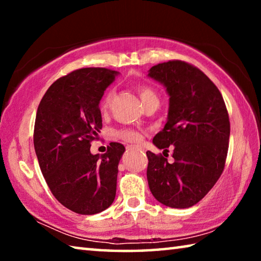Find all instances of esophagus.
<instances>
[{
	"label": "esophagus",
	"mask_w": 261,
	"mask_h": 261,
	"mask_svg": "<svg viewBox=\"0 0 261 261\" xmlns=\"http://www.w3.org/2000/svg\"><path fill=\"white\" fill-rule=\"evenodd\" d=\"M132 149H138V151H141V149H143V147H140V146H136V145H135V146H130Z\"/></svg>",
	"instance_id": "34e87169"
}]
</instances>
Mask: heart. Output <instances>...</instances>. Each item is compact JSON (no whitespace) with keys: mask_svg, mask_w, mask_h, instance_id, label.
Listing matches in <instances>:
<instances>
[{"mask_svg":"<svg viewBox=\"0 0 261 261\" xmlns=\"http://www.w3.org/2000/svg\"><path fill=\"white\" fill-rule=\"evenodd\" d=\"M136 88H137V92H138V94H139L141 102H143L144 106H146L147 103L152 102V101L159 100L156 92L154 91L151 86L138 85ZM113 95H114L113 91H108L107 93H106V95L103 96L102 101H101V110H102V112H107L108 110L110 103H112ZM117 136L120 137V138H122L123 140L130 141V143H137V141H139L141 138L138 132H136L134 130H129V129L120 130L117 132Z\"/></svg>","mask_w":261,"mask_h":261,"instance_id":"heart-1","label":"heart"}]
</instances>
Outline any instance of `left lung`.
<instances>
[{"mask_svg":"<svg viewBox=\"0 0 261 261\" xmlns=\"http://www.w3.org/2000/svg\"><path fill=\"white\" fill-rule=\"evenodd\" d=\"M148 76L169 94L165 127L153 144L174 146V162L147 151V180L158 201L188 208L200 201L218 182L226 165L230 136L228 110L219 88L206 74L184 61L154 65Z\"/></svg>","mask_w":261,"mask_h":261,"instance_id":"obj_1","label":"left lung"}]
</instances>
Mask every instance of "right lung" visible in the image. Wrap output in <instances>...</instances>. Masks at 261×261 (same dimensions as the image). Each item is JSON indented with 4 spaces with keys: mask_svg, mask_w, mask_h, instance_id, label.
I'll return each mask as SVG.
<instances>
[{
    "mask_svg": "<svg viewBox=\"0 0 261 261\" xmlns=\"http://www.w3.org/2000/svg\"><path fill=\"white\" fill-rule=\"evenodd\" d=\"M117 73L74 70L51 84L38 107L33 143L39 166L54 197L74 213H100L116 196L125 147L110 143L102 155H93L90 147L102 129L100 100Z\"/></svg>",
    "mask_w": 261,
    "mask_h": 261,
    "instance_id": "1",
    "label": "right lung"
}]
</instances>
